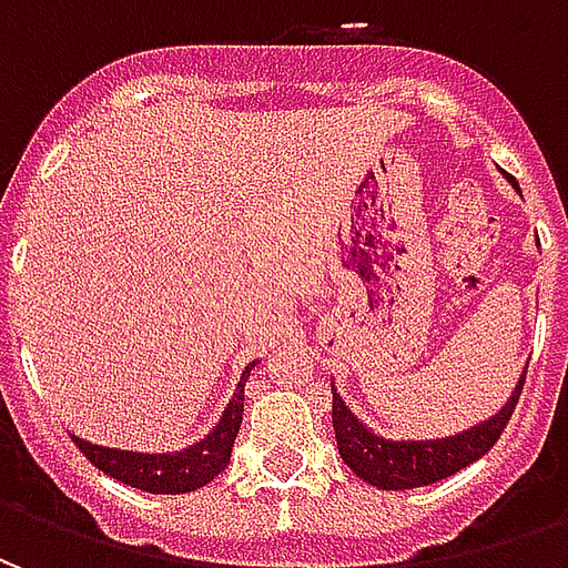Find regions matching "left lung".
<instances>
[{"instance_id": "1", "label": "left lung", "mask_w": 568, "mask_h": 568, "mask_svg": "<svg viewBox=\"0 0 568 568\" xmlns=\"http://www.w3.org/2000/svg\"><path fill=\"white\" fill-rule=\"evenodd\" d=\"M526 371L517 389H514L511 402L501 407L496 417L487 423L468 428L463 435L440 440H386L381 435L368 432L362 426L353 410L344 405V398L332 389V423L334 438H337V450L353 471L362 480H368L371 487L381 489H414L444 480V477L456 475L459 468L471 465L480 459L484 453L499 440V435L508 426L517 398L524 393Z\"/></svg>"}]
</instances>
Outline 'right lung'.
<instances>
[{"label":"right lung","mask_w":568,"mask_h":568,"mask_svg":"<svg viewBox=\"0 0 568 568\" xmlns=\"http://www.w3.org/2000/svg\"><path fill=\"white\" fill-rule=\"evenodd\" d=\"M255 368V362L243 371L240 386H236L231 405L224 407L219 426L212 428L210 435L197 444H191L182 453H133V450H112V447H100V444H88L72 435L79 444V450L91 459L100 471L115 477L128 487L145 489V493H191L210 484L212 477L224 471V465L231 459V447H234L236 432L243 423V386H246L248 371Z\"/></svg>","instance_id":"obj_1"}]
</instances>
